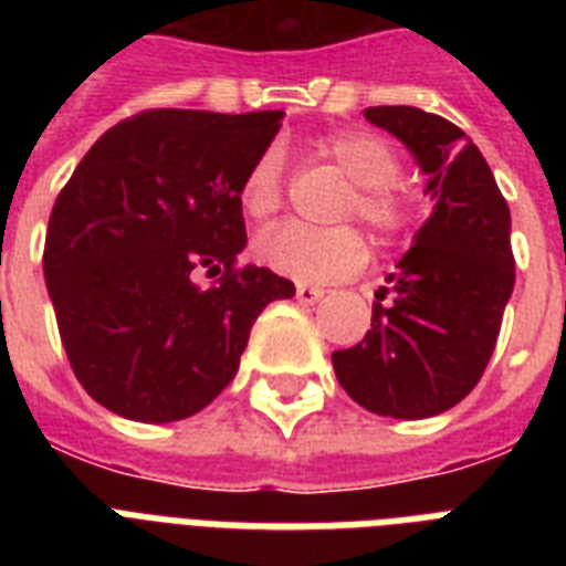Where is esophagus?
<instances>
[{
	"mask_svg": "<svg viewBox=\"0 0 566 566\" xmlns=\"http://www.w3.org/2000/svg\"><path fill=\"white\" fill-rule=\"evenodd\" d=\"M323 296H326L323 287H311V284H300V287H296V300H300L302 305H314V302H319Z\"/></svg>",
	"mask_w": 566,
	"mask_h": 566,
	"instance_id": "esophagus-1",
	"label": "esophagus"
}]
</instances>
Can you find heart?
Wrapping results in <instances>:
<instances>
[{"label":"heart","instance_id":"b5f03b06","mask_svg":"<svg viewBox=\"0 0 566 566\" xmlns=\"http://www.w3.org/2000/svg\"><path fill=\"white\" fill-rule=\"evenodd\" d=\"M317 149L355 185L346 196L344 217L355 213L378 238H396L411 226L413 202L394 181L399 176V158L387 140L361 128H344L317 140ZM282 193L284 149L282 144H270L249 164L240 181V208L252 220H266L279 211ZM255 258L266 270L300 284L340 282L367 264V240L353 226L311 229L284 222L255 240Z\"/></svg>","mask_w":566,"mask_h":566}]
</instances>
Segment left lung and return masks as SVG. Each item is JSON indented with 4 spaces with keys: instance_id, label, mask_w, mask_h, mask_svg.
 <instances>
[{
    "instance_id": "left-lung-1",
    "label": "left lung",
    "mask_w": 566,
    "mask_h": 566,
    "mask_svg": "<svg viewBox=\"0 0 566 566\" xmlns=\"http://www.w3.org/2000/svg\"><path fill=\"white\" fill-rule=\"evenodd\" d=\"M364 117L408 146L434 208L376 291L373 328L332 364L361 408L422 420L461 402L491 361L514 291L511 211L479 146L449 119L411 105Z\"/></svg>"
}]
</instances>
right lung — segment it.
Instances as JSON below:
<instances>
[{"mask_svg": "<svg viewBox=\"0 0 566 566\" xmlns=\"http://www.w3.org/2000/svg\"><path fill=\"white\" fill-rule=\"evenodd\" d=\"M284 111H144L108 128L49 217L43 275L82 387L108 411L172 422L229 385L258 314L293 282L238 266L240 181ZM196 272L220 274L211 289Z\"/></svg>", "mask_w": 566, "mask_h": 566, "instance_id": "obj_1", "label": "right lung"}]
</instances>
